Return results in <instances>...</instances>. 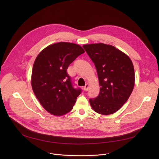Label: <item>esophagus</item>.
<instances>
[{
    "label": "esophagus",
    "instance_id": "obj_1",
    "mask_svg": "<svg viewBox=\"0 0 159 159\" xmlns=\"http://www.w3.org/2000/svg\"><path fill=\"white\" fill-rule=\"evenodd\" d=\"M89 89V84H86L84 86V88H83V89H84V91H87Z\"/></svg>",
    "mask_w": 159,
    "mask_h": 159
}]
</instances>
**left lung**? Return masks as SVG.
<instances>
[{
	"label": "left lung",
	"instance_id": "obj_1",
	"mask_svg": "<svg viewBox=\"0 0 159 159\" xmlns=\"http://www.w3.org/2000/svg\"><path fill=\"white\" fill-rule=\"evenodd\" d=\"M83 48L95 64L100 93L90 98L93 110L104 115L118 111L134 88L135 71L130 58L111 45L103 43L85 44Z\"/></svg>",
	"mask_w": 159,
	"mask_h": 159
}]
</instances>
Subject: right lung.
<instances>
[{"label": "right lung", "instance_id": "add662e5", "mask_svg": "<svg viewBox=\"0 0 159 159\" xmlns=\"http://www.w3.org/2000/svg\"><path fill=\"white\" fill-rule=\"evenodd\" d=\"M84 53L80 46L62 42L48 46L37 57L31 86L41 105L51 114L62 116L73 109L81 89L73 86L67 69Z\"/></svg>", "mask_w": 159, "mask_h": 159}]
</instances>
